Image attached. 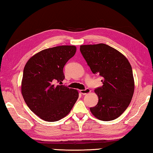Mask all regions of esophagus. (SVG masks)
<instances>
[{
  "label": "esophagus",
  "instance_id": "34e87169",
  "mask_svg": "<svg viewBox=\"0 0 153 153\" xmlns=\"http://www.w3.org/2000/svg\"><path fill=\"white\" fill-rule=\"evenodd\" d=\"M80 92H81V93L82 95H87L91 92V90L87 88V89L84 90H80Z\"/></svg>",
  "mask_w": 153,
  "mask_h": 153
}]
</instances>
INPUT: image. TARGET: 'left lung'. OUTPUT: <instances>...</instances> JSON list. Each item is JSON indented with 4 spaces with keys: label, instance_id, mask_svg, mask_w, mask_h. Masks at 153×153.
<instances>
[{
    "label": "left lung",
    "instance_id": "1",
    "mask_svg": "<svg viewBox=\"0 0 153 153\" xmlns=\"http://www.w3.org/2000/svg\"><path fill=\"white\" fill-rule=\"evenodd\" d=\"M80 51L93 73L102 77V87L95 89L98 103L91 112L102 121L117 118L129 105L134 91L130 62L119 51L104 44L82 45Z\"/></svg>",
    "mask_w": 153,
    "mask_h": 153
}]
</instances>
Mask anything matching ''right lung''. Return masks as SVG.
<instances>
[{
    "instance_id": "obj_1",
    "label": "right lung",
    "mask_w": 153,
    "mask_h": 153,
    "mask_svg": "<svg viewBox=\"0 0 153 153\" xmlns=\"http://www.w3.org/2000/svg\"><path fill=\"white\" fill-rule=\"evenodd\" d=\"M76 50L74 45L48 48L29 58L24 67L21 93L29 108L43 120L63 118L79 97L78 91L61 85L64 66Z\"/></svg>"
}]
</instances>
